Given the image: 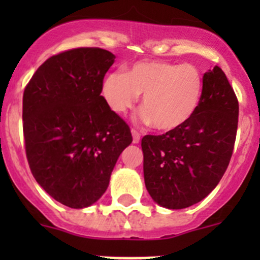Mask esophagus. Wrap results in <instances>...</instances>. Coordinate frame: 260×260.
Returning <instances> with one entry per match:
<instances>
[{
  "label": "esophagus",
  "instance_id": "1",
  "mask_svg": "<svg viewBox=\"0 0 260 260\" xmlns=\"http://www.w3.org/2000/svg\"><path fill=\"white\" fill-rule=\"evenodd\" d=\"M131 132H132V136H133V143H140V141H141L140 133H138L136 129H133V128H132V131H131Z\"/></svg>",
  "mask_w": 260,
  "mask_h": 260
}]
</instances>
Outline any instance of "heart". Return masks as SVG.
Here are the masks:
<instances>
[{"mask_svg":"<svg viewBox=\"0 0 260 260\" xmlns=\"http://www.w3.org/2000/svg\"><path fill=\"white\" fill-rule=\"evenodd\" d=\"M103 95L115 113H124L142 96L141 119L157 131L172 132L193 117L204 93V75L196 65L149 60L114 70L103 80Z\"/></svg>","mask_w":260,"mask_h":260,"instance_id":"1","label":"heart"}]
</instances>
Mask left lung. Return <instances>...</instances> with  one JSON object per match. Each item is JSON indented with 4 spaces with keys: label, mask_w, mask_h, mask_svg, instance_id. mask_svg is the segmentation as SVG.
Here are the masks:
<instances>
[{
    "label": "left lung",
    "mask_w": 260,
    "mask_h": 260,
    "mask_svg": "<svg viewBox=\"0 0 260 260\" xmlns=\"http://www.w3.org/2000/svg\"><path fill=\"white\" fill-rule=\"evenodd\" d=\"M238 115L234 89L215 67L204 75L201 103L183 127L142 138L145 183L158 205L188 208L216 187L232 158Z\"/></svg>",
    "instance_id": "obj_1"
}]
</instances>
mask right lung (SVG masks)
<instances>
[{"label": "right lung", "instance_id": "1", "mask_svg": "<svg viewBox=\"0 0 260 260\" xmlns=\"http://www.w3.org/2000/svg\"><path fill=\"white\" fill-rule=\"evenodd\" d=\"M114 59L101 48L59 52L39 67L23 91L28 166L52 199L72 209L101 199L118 157L132 143L128 124L101 95Z\"/></svg>", "mask_w": 260, "mask_h": 260}]
</instances>
